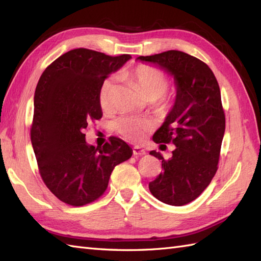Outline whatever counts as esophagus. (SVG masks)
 Instances as JSON below:
<instances>
[{
    "mask_svg": "<svg viewBox=\"0 0 261 261\" xmlns=\"http://www.w3.org/2000/svg\"><path fill=\"white\" fill-rule=\"evenodd\" d=\"M132 152H134L135 156H145L146 154L145 149H141L140 147H134V150H132Z\"/></svg>",
    "mask_w": 261,
    "mask_h": 261,
    "instance_id": "obj_1",
    "label": "esophagus"
}]
</instances>
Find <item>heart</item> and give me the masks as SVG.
Returning <instances> with one entry per match:
<instances>
[{
  "label": "heart",
  "instance_id": "obj_1",
  "mask_svg": "<svg viewBox=\"0 0 261 261\" xmlns=\"http://www.w3.org/2000/svg\"><path fill=\"white\" fill-rule=\"evenodd\" d=\"M126 76L129 77V80L136 83L138 87L140 88L143 96L147 99H152V101H156L160 96H163L168 85L167 77H166L163 71L148 65L137 66V67L127 71ZM115 85V77L110 76L102 83L101 87H99V104L105 110L109 109L111 107V103H112ZM169 101L167 98H164L162 101L163 107H167ZM114 126L122 136L134 142L142 141L147 131L150 129V124H149L148 121L132 118V116H122V118H119L114 122Z\"/></svg>",
  "mask_w": 261,
  "mask_h": 261
}]
</instances>
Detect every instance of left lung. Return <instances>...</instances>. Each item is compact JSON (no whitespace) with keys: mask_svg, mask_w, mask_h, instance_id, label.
<instances>
[{"mask_svg":"<svg viewBox=\"0 0 261 261\" xmlns=\"http://www.w3.org/2000/svg\"><path fill=\"white\" fill-rule=\"evenodd\" d=\"M136 60L174 79V104L152 139L156 143L171 142L176 148L167 160L160 152L150 151L162 160L164 170L149 182V190L160 202L181 206L201 195L218 170L225 130L218 81L206 64L179 50Z\"/></svg>","mask_w":261,"mask_h":261,"instance_id":"8db88e82","label":"left lung"}]
</instances>
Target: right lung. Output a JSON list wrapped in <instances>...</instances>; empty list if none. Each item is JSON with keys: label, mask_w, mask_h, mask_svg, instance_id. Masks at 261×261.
Returning <instances> with one entry per match:
<instances>
[{"label": "right lung", "mask_w": 261, "mask_h": 261, "mask_svg": "<svg viewBox=\"0 0 261 261\" xmlns=\"http://www.w3.org/2000/svg\"><path fill=\"white\" fill-rule=\"evenodd\" d=\"M131 59L111 57L79 48L49 65L33 98L31 143L46 186L60 201L82 206L105 192L116 165L132 156V149L111 137L103 147L88 145L84 129L102 118L98 92L110 74Z\"/></svg>", "instance_id": "1"}]
</instances>
